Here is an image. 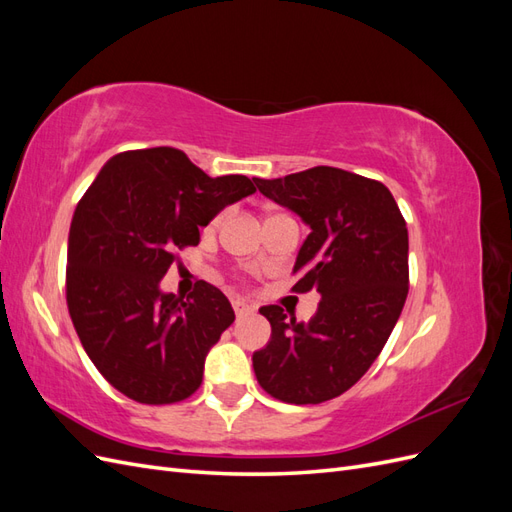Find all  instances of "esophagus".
Instances as JSON below:
<instances>
[{
    "mask_svg": "<svg viewBox=\"0 0 512 512\" xmlns=\"http://www.w3.org/2000/svg\"><path fill=\"white\" fill-rule=\"evenodd\" d=\"M232 309H235L237 316H245V314L254 312V305H250V303L243 301V299H232Z\"/></svg>",
    "mask_w": 512,
    "mask_h": 512,
    "instance_id": "1",
    "label": "esophagus"
}]
</instances>
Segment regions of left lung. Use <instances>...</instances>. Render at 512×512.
<instances>
[{"label":"left lung","instance_id":"obj_1","mask_svg":"<svg viewBox=\"0 0 512 512\" xmlns=\"http://www.w3.org/2000/svg\"><path fill=\"white\" fill-rule=\"evenodd\" d=\"M260 194L309 226L292 290H318L307 322L280 305L260 307L269 344L254 374L286 404H322L346 393L378 359L408 297V228L384 183L333 166L280 179H254Z\"/></svg>","mask_w":512,"mask_h":512}]
</instances>
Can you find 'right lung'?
<instances>
[{"label": "right lung", "instance_id": "right-lung-1", "mask_svg": "<svg viewBox=\"0 0 512 512\" xmlns=\"http://www.w3.org/2000/svg\"><path fill=\"white\" fill-rule=\"evenodd\" d=\"M254 192L245 175L209 177L175 147L117 153L89 185L70 224L66 299L87 356L119 393L162 406L203 382L232 305L203 280L188 299L160 282L200 226Z\"/></svg>", "mask_w": 512, "mask_h": 512}]
</instances>
